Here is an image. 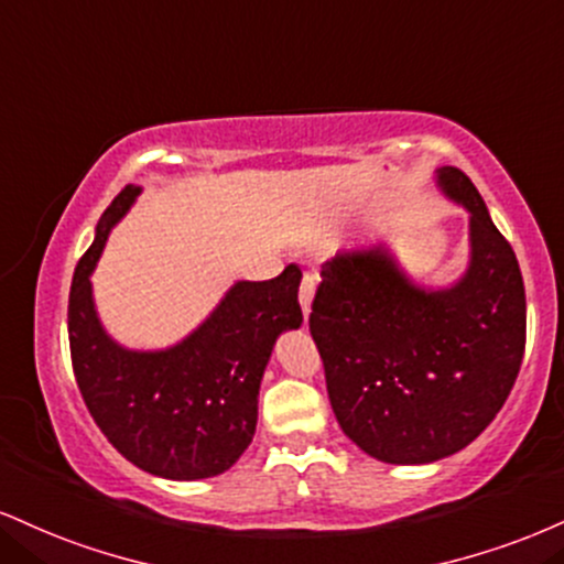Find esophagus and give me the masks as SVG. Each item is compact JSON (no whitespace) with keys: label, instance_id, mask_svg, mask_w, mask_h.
I'll return each mask as SVG.
<instances>
[{"label":"esophagus","instance_id":"obj_1","mask_svg":"<svg viewBox=\"0 0 564 564\" xmlns=\"http://www.w3.org/2000/svg\"><path fill=\"white\" fill-rule=\"evenodd\" d=\"M312 296H315V275H304L302 286H300V304L304 310V315H310L312 310Z\"/></svg>","mask_w":564,"mask_h":564}]
</instances>
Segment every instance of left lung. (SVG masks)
<instances>
[{"mask_svg":"<svg viewBox=\"0 0 564 564\" xmlns=\"http://www.w3.org/2000/svg\"><path fill=\"white\" fill-rule=\"evenodd\" d=\"M470 215V260L449 286H420L386 243L323 264L310 334L341 431L389 465L465 449L510 397L525 351V286L510 241L457 167L436 171Z\"/></svg>","mask_w":564,"mask_h":564,"instance_id":"8db88e82","label":"left lung"}]
</instances>
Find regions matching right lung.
Returning <instances> with one entry per match:
<instances>
[{"label":"right lung","mask_w":564,"mask_h":564,"mask_svg":"<svg viewBox=\"0 0 564 564\" xmlns=\"http://www.w3.org/2000/svg\"><path fill=\"white\" fill-rule=\"evenodd\" d=\"M141 186H128L99 217L67 302L73 372L94 423L128 463L167 480L226 473L252 444L257 399L278 336L302 325V270L236 281L186 338L165 349H128L107 334L91 273L110 230Z\"/></svg>","instance_id":"1"}]
</instances>
